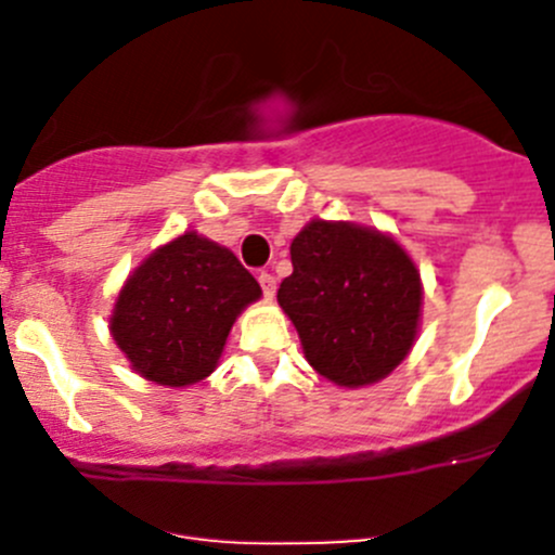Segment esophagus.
I'll use <instances>...</instances> for the list:
<instances>
[{"label": "esophagus", "mask_w": 555, "mask_h": 555, "mask_svg": "<svg viewBox=\"0 0 555 555\" xmlns=\"http://www.w3.org/2000/svg\"><path fill=\"white\" fill-rule=\"evenodd\" d=\"M257 282H260V287H262V295H266L268 300H271L273 295H276V276H273V273H268V271H260V276H257Z\"/></svg>", "instance_id": "1"}]
</instances>
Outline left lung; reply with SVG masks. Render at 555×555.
<instances>
[{
	"instance_id": "obj_1",
	"label": "left lung",
	"mask_w": 555,
	"mask_h": 555,
	"mask_svg": "<svg viewBox=\"0 0 555 555\" xmlns=\"http://www.w3.org/2000/svg\"><path fill=\"white\" fill-rule=\"evenodd\" d=\"M289 255L293 273L276 298L313 371L349 389L389 376L422 317V276L408 251L376 228L311 220Z\"/></svg>"
}]
</instances>
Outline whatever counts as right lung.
<instances>
[{
  "instance_id": "obj_1",
  "label": "right lung",
  "mask_w": 555,
  "mask_h": 555,
  "mask_svg": "<svg viewBox=\"0 0 555 555\" xmlns=\"http://www.w3.org/2000/svg\"><path fill=\"white\" fill-rule=\"evenodd\" d=\"M260 284L225 246L182 233L158 246L122 284L109 333L133 371L160 386L215 373L228 333Z\"/></svg>"
}]
</instances>
